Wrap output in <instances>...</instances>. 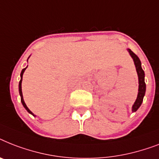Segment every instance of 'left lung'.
<instances>
[{"mask_svg": "<svg viewBox=\"0 0 159 159\" xmlns=\"http://www.w3.org/2000/svg\"><path fill=\"white\" fill-rule=\"evenodd\" d=\"M128 51L134 60L135 68H136V72H137L138 74V78H139V92H138L137 99H136L135 102L134 103L133 106H132V112H135L142 104L143 98H144V94H145L146 85H145V82H144V72L142 68H141V63H140V59L131 50H128Z\"/></svg>", "mask_w": 159, "mask_h": 159, "instance_id": "obj_1", "label": "left lung"}]
</instances>
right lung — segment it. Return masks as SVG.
<instances>
[{"label":"right lung","instance_id":"1","mask_svg":"<svg viewBox=\"0 0 159 159\" xmlns=\"http://www.w3.org/2000/svg\"><path fill=\"white\" fill-rule=\"evenodd\" d=\"M26 68H24V69H23V70H22L21 74H20V76H21V80H20V81H19V94H20V96H21V102H22V104H23V105H24V108H25V109H26V110L28 111V113H31V114H33V115L34 116V114H33V113H32V112H31L30 110H29V109H28V107H27V105H26L25 102H24V98H23V93H22V80H23V74H24V71H25Z\"/></svg>","mask_w":159,"mask_h":159}]
</instances>
